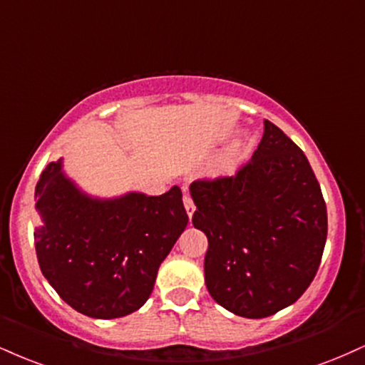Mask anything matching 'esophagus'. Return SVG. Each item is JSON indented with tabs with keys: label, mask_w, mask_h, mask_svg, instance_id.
Segmentation results:
<instances>
[{
	"label": "esophagus",
	"mask_w": 365,
	"mask_h": 365,
	"mask_svg": "<svg viewBox=\"0 0 365 365\" xmlns=\"http://www.w3.org/2000/svg\"><path fill=\"white\" fill-rule=\"evenodd\" d=\"M183 205H185L188 217H192V214H194V210H195V205H194V200H192V197L188 194L183 195Z\"/></svg>",
	"instance_id": "obj_1"
}]
</instances>
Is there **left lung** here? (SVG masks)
<instances>
[{
    "label": "left lung",
    "mask_w": 365,
    "mask_h": 365,
    "mask_svg": "<svg viewBox=\"0 0 365 365\" xmlns=\"http://www.w3.org/2000/svg\"><path fill=\"white\" fill-rule=\"evenodd\" d=\"M190 195L217 304L260 319L299 299L322 262L327 205L308 158L277 125L263 120L252 160L232 177L194 182Z\"/></svg>",
    "instance_id": "1"
}]
</instances>
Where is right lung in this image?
I'll list each match as a JSON object with an SVG mask.
<instances>
[{"label": "right lung", "instance_id": "add662e5", "mask_svg": "<svg viewBox=\"0 0 365 365\" xmlns=\"http://www.w3.org/2000/svg\"><path fill=\"white\" fill-rule=\"evenodd\" d=\"M35 200L43 277L73 309L96 319L127 316L148 301L188 222L180 187L96 197L66 175L63 158L42 171Z\"/></svg>", "mask_w": 365, "mask_h": 365}]
</instances>
